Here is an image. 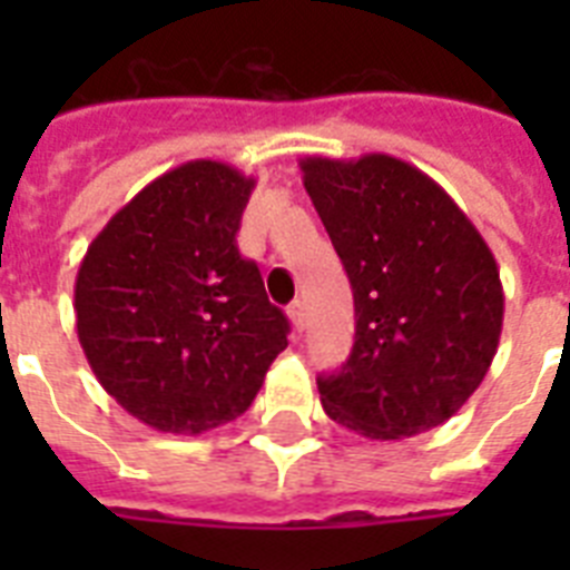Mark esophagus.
I'll return each mask as SVG.
<instances>
[{"mask_svg": "<svg viewBox=\"0 0 570 570\" xmlns=\"http://www.w3.org/2000/svg\"><path fill=\"white\" fill-rule=\"evenodd\" d=\"M286 313H289V320H293V328L304 331V320H307V316H304V302H298V298H295V302L286 307Z\"/></svg>", "mask_w": 570, "mask_h": 570, "instance_id": "1", "label": "esophagus"}]
</instances>
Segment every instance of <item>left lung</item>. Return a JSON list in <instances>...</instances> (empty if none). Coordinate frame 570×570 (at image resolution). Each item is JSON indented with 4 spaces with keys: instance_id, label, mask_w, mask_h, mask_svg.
<instances>
[{
    "instance_id": "1",
    "label": "left lung",
    "mask_w": 570,
    "mask_h": 570,
    "mask_svg": "<svg viewBox=\"0 0 570 570\" xmlns=\"http://www.w3.org/2000/svg\"><path fill=\"white\" fill-rule=\"evenodd\" d=\"M298 168L355 295L352 355L320 379L325 414L370 441L446 423L500 346L503 284L488 242L396 156H304Z\"/></svg>"
}]
</instances>
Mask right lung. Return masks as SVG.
Returning <instances> with one entry per match:
<instances>
[{"mask_svg": "<svg viewBox=\"0 0 570 570\" xmlns=\"http://www.w3.org/2000/svg\"><path fill=\"white\" fill-rule=\"evenodd\" d=\"M257 180L191 159L147 183L85 250L76 334L102 390L156 432L200 434L248 411L286 348L236 233Z\"/></svg>", "mask_w": 570, "mask_h": 570, "instance_id": "obj_1", "label": "right lung"}]
</instances>
